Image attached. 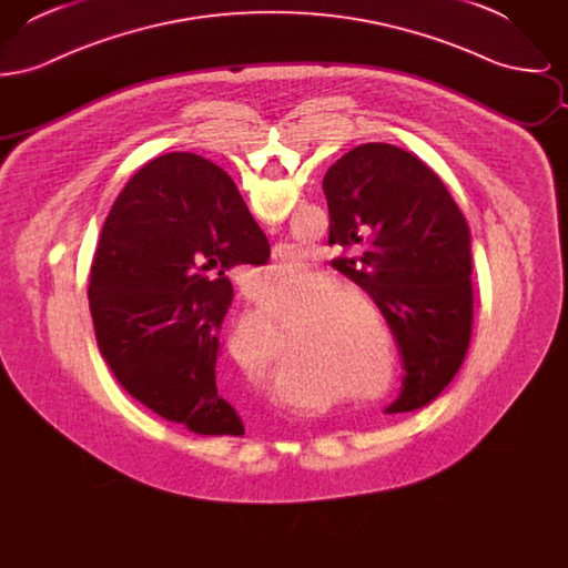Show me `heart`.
I'll list each match as a JSON object with an SVG mask.
<instances>
[{"instance_id":"heart-1","label":"heart","mask_w":568,"mask_h":568,"mask_svg":"<svg viewBox=\"0 0 568 568\" xmlns=\"http://www.w3.org/2000/svg\"><path fill=\"white\" fill-rule=\"evenodd\" d=\"M315 276V266L302 257L296 251L285 248L281 251L271 264L260 272L257 276V290L262 296H287L294 292L297 285ZM366 307L372 315L363 311ZM296 313V306L287 308V317ZM378 327H383L381 320V306L375 297L357 287H338L324 296L315 297L306 302L296 315L297 334L304 332L311 347H315L324 357L325 364H329L332 385L336 392H343V398H349L353 403H375L387 396L389 383L378 382L385 377L383 355H381V336ZM268 338L274 332H266ZM234 362L244 375L251 378H264L255 368H251L244 362L241 353L234 352ZM272 394L281 400H294L297 396L296 383L290 377V373H271L268 377Z\"/></svg>"}]
</instances>
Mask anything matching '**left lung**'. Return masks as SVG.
<instances>
[{
	"label": "left lung",
	"instance_id": "1",
	"mask_svg": "<svg viewBox=\"0 0 568 568\" xmlns=\"http://www.w3.org/2000/svg\"><path fill=\"white\" fill-rule=\"evenodd\" d=\"M332 266L375 297L405 362L387 413L433 403L456 377L473 332L470 232L426 163L385 142L359 144L325 172Z\"/></svg>",
	"mask_w": 568,
	"mask_h": 568
}]
</instances>
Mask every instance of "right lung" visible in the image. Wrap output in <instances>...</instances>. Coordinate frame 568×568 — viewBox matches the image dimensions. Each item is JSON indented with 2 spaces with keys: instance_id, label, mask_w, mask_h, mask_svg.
Wrapping results in <instances>:
<instances>
[{
  "instance_id": "add662e5",
  "label": "right lung",
  "mask_w": 568,
  "mask_h": 568,
  "mask_svg": "<svg viewBox=\"0 0 568 568\" xmlns=\"http://www.w3.org/2000/svg\"><path fill=\"white\" fill-rule=\"evenodd\" d=\"M268 257L219 165L168 153L140 168L104 221L89 285L98 347L121 387L191 433L244 434L216 392L219 332L234 297L227 274Z\"/></svg>"
}]
</instances>
